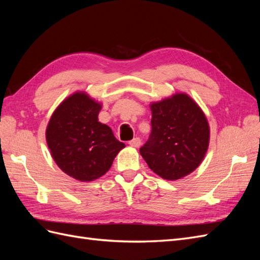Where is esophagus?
<instances>
[{
  "instance_id": "1",
  "label": "esophagus",
  "mask_w": 260,
  "mask_h": 260,
  "mask_svg": "<svg viewBox=\"0 0 260 260\" xmlns=\"http://www.w3.org/2000/svg\"><path fill=\"white\" fill-rule=\"evenodd\" d=\"M129 145L132 146V147H139L141 145L140 138H135L133 140L129 141Z\"/></svg>"
}]
</instances>
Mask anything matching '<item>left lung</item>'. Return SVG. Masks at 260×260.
<instances>
[{"label": "left lung", "instance_id": "1", "mask_svg": "<svg viewBox=\"0 0 260 260\" xmlns=\"http://www.w3.org/2000/svg\"><path fill=\"white\" fill-rule=\"evenodd\" d=\"M152 132L140 154L156 175L179 180L203 161L209 145V124L198 103L185 93L154 102Z\"/></svg>", "mask_w": 260, "mask_h": 260}]
</instances>
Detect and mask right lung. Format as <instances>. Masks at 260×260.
Returning a JSON list of instances; mask_svg holds the SVG:
<instances>
[{
    "label": "right lung",
    "instance_id": "add662e5",
    "mask_svg": "<svg viewBox=\"0 0 260 260\" xmlns=\"http://www.w3.org/2000/svg\"><path fill=\"white\" fill-rule=\"evenodd\" d=\"M102 104L85 92H75L55 109L45 131L57 166L81 182L95 180L112 167L125 146L107 124L99 121Z\"/></svg>",
    "mask_w": 260,
    "mask_h": 260
}]
</instances>
